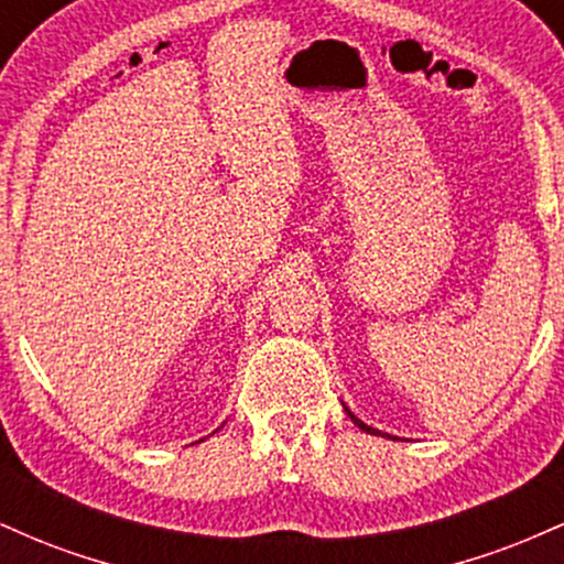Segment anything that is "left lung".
Here are the masks:
<instances>
[{
	"label": "left lung",
	"mask_w": 564,
	"mask_h": 564,
	"mask_svg": "<svg viewBox=\"0 0 564 564\" xmlns=\"http://www.w3.org/2000/svg\"><path fill=\"white\" fill-rule=\"evenodd\" d=\"M341 405H345V403H341ZM345 411H347V416H349V419H352V422L360 426V430H364V432H368V435H381V437H390V440H398V437L387 435V432H381V430H373V426H368L366 422H360V419H358V416H355V413H352V411H349V408H347V405H345Z\"/></svg>",
	"instance_id": "8db88e82"
}]
</instances>
